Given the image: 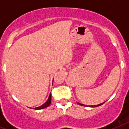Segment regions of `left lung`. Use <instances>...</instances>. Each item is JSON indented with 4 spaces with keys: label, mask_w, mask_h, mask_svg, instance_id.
<instances>
[{
    "label": "left lung",
    "mask_w": 129,
    "mask_h": 129,
    "mask_svg": "<svg viewBox=\"0 0 129 129\" xmlns=\"http://www.w3.org/2000/svg\"><path fill=\"white\" fill-rule=\"evenodd\" d=\"M105 102H103V103H100V104H98V105H89L88 107H99V106H101V105H103V103H104ZM77 104H79V105H81V106H84V107H88V105H84V104H81V103H78L77 102Z\"/></svg>",
    "instance_id": "8db88e82"
}]
</instances>
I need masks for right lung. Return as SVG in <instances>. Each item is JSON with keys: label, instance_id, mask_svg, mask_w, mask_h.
<instances>
[{"label": "right lung", "instance_id": "add662e5", "mask_svg": "<svg viewBox=\"0 0 129 129\" xmlns=\"http://www.w3.org/2000/svg\"><path fill=\"white\" fill-rule=\"evenodd\" d=\"M51 101H52V95H51V93L50 94V95H49V97L48 98L47 101L45 102V103H44V104H43L42 105L39 106V107H35V108H34L35 110H40V109H45V108H46V107H48L51 104Z\"/></svg>", "mask_w": 129, "mask_h": 129}]
</instances>
